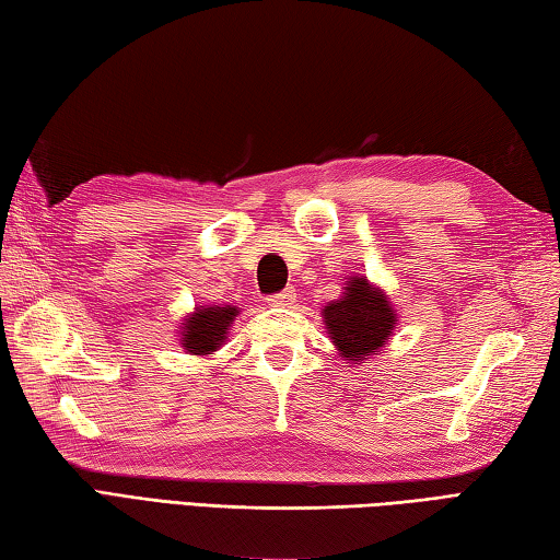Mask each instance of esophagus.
Wrapping results in <instances>:
<instances>
[{"mask_svg":"<svg viewBox=\"0 0 560 560\" xmlns=\"http://www.w3.org/2000/svg\"><path fill=\"white\" fill-rule=\"evenodd\" d=\"M295 298H298L295 288H285V290H280V292H275V295H270L268 302L275 307H290L292 302H295Z\"/></svg>","mask_w":560,"mask_h":560,"instance_id":"34e87169","label":"esophagus"}]
</instances>
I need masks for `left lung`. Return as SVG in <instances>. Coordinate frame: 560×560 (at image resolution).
<instances>
[{
    "instance_id": "1",
    "label": "left lung",
    "mask_w": 560,
    "mask_h": 560,
    "mask_svg": "<svg viewBox=\"0 0 560 560\" xmlns=\"http://www.w3.org/2000/svg\"><path fill=\"white\" fill-rule=\"evenodd\" d=\"M325 322L341 359L364 361L390 337L396 315L388 298L369 285L364 278L349 280L345 298L325 310Z\"/></svg>"
}]
</instances>
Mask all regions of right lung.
<instances>
[{
  "mask_svg": "<svg viewBox=\"0 0 560 560\" xmlns=\"http://www.w3.org/2000/svg\"><path fill=\"white\" fill-rule=\"evenodd\" d=\"M238 315V310L225 305V307H203L196 310L194 315L184 322L182 341L191 354H211L221 347L225 339V329L231 327V322Z\"/></svg>",
  "mask_w": 560,
  "mask_h": 560,
  "instance_id": "obj_1",
  "label": "right lung"
}]
</instances>
